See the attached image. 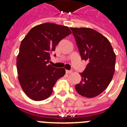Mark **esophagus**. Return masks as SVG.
<instances>
[{
  "label": "esophagus",
  "instance_id": "34e87169",
  "mask_svg": "<svg viewBox=\"0 0 127 127\" xmlns=\"http://www.w3.org/2000/svg\"><path fill=\"white\" fill-rule=\"evenodd\" d=\"M72 72V70H66V74H70Z\"/></svg>",
  "mask_w": 127,
  "mask_h": 127
}]
</instances>
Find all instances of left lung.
I'll return each instance as SVG.
<instances>
[{"label":"left lung","mask_w":127,"mask_h":127,"mask_svg":"<svg viewBox=\"0 0 127 127\" xmlns=\"http://www.w3.org/2000/svg\"><path fill=\"white\" fill-rule=\"evenodd\" d=\"M82 60L88 61L75 89L82 96L92 98L107 88L115 72L116 56L110 42L98 32L88 28H70Z\"/></svg>","instance_id":"8db88e82"}]
</instances>
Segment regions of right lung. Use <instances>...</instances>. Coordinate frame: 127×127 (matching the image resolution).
Returning a JSON list of instances; mask_svg holds the SVG:
<instances>
[{"mask_svg": "<svg viewBox=\"0 0 127 127\" xmlns=\"http://www.w3.org/2000/svg\"><path fill=\"white\" fill-rule=\"evenodd\" d=\"M71 33L67 26L44 23L31 29L22 41L16 59L18 80L33 100L48 98L56 82L65 74L64 68H56L49 63L56 46Z\"/></svg>", "mask_w": 127, "mask_h": 127, "instance_id": "obj_1", "label": "right lung"}]
</instances>
